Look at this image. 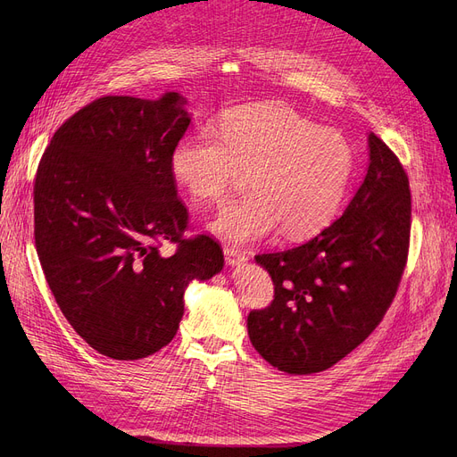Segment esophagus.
I'll list each match as a JSON object with an SVG mask.
<instances>
[{
  "mask_svg": "<svg viewBox=\"0 0 457 457\" xmlns=\"http://www.w3.org/2000/svg\"><path fill=\"white\" fill-rule=\"evenodd\" d=\"M224 255H226L228 265H238V262H243L248 257L245 250L237 246H224Z\"/></svg>",
  "mask_w": 457,
  "mask_h": 457,
  "instance_id": "1",
  "label": "esophagus"
}]
</instances>
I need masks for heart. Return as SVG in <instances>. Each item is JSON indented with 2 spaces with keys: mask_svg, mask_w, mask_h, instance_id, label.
<instances>
[{
  "mask_svg": "<svg viewBox=\"0 0 457 457\" xmlns=\"http://www.w3.org/2000/svg\"><path fill=\"white\" fill-rule=\"evenodd\" d=\"M174 179L200 204H222L250 174L253 192L228 205L212 229L253 241L279 226L285 237L320 231L339 211L353 170L350 142L293 109H233L214 131L183 137L172 150Z\"/></svg>",
  "mask_w": 457,
  "mask_h": 457,
  "instance_id": "1",
  "label": "heart"
}]
</instances>
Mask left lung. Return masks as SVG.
Returning a JSON list of instances; mask_svg holds the SVG:
<instances>
[{
	"instance_id": "1",
	"label": "left lung",
	"mask_w": 457,
	"mask_h": 457,
	"mask_svg": "<svg viewBox=\"0 0 457 457\" xmlns=\"http://www.w3.org/2000/svg\"><path fill=\"white\" fill-rule=\"evenodd\" d=\"M369 148L367 176L337 220L300 246L255 255L274 281V300L250 311L248 335L278 370L333 367L378 328L396 296L410 252V179L374 133Z\"/></svg>"
}]
</instances>
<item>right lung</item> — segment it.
<instances>
[{
    "mask_svg": "<svg viewBox=\"0 0 457 457\" xmlns=\"http://www.w3.org/2000/svg\"><path fill=\"white\" fill-rule=\"evenodd\" d=\"M178 92L104 96L71 114L35 178V246L70 326L96 352L135 361L174 339L192 279L224 267L211 235L185 237L170 155L190 118ZM162 242L177 246L160 252Z\"/></svg>",
    "mask_w": 457,
    "mask_h": 457,
    "instance_id": "add662e5",
    "label": "right lung"
}]
</instances>
